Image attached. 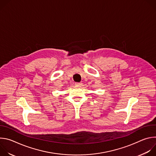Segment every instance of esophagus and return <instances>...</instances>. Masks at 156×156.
Instances as JSON below:
<instances>
[{"mask_svg": "<svg viewBox=\"0 0 156 156\" xmlns=\"http://www.w3.org/2000/svg\"><path fill=\"white\" fill-rule=\"evenodd\" d=\"M82 84L81 83H75L76 86H81Z\"/></svg>", "mask_w": 156, "mask_h": 156, "instance_id": "esophagus-1", "label": "esophagus"}]
</instances>
